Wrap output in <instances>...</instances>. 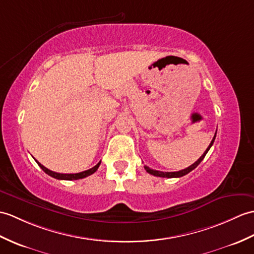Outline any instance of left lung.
<instances>
[{"instance_id": "left-lung-1", "label": "left lung", "mask_w": 254, "mask_h": 254, "mask_svg": "<svg viewBox=\"0 0 254 254\" xmlns=\"http://www.w3.org/2000/svg\"><path fill=\"white\" fill-rule=\"evenodd\" d=\"M215 136H216V133H215V135H214V137H213V139L211 140V143H210V145H209V147L207 148V150H205L204 152H203V155L200 157L198 160L194 162V163H192L191 166H190L188 168H186V169H184V170H181V171H178V172H161V171H157V170H152V169H150V168H148V167H144L145 168V170L147 171V172H148L149 174H151V175H155V176H160V178H168V179H172V178H181V176H184V175H186V174H188L190 172V171H192L193 169H196L198 166H199V163L201 162L202 160H203V158L205 157V155H207V152L209 151V149L211 148V146L213 145V143H214V139H215Z\"/></svg>"}]
</instances>
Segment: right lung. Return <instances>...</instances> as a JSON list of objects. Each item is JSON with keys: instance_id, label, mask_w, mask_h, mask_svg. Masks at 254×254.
Segmentation results:
<instances>
[{"instance_id": "1", "label": "right lung", "mask_w": 254, "mask_h": 254, "mask_svg": "<svg viewBox=\"0 0 254 254\" xmlns=\"http://www.w3.org/2000/svg\"><path fill=\"white\" fill-rule=\"evenodd\" d=\"M37 161V160H35ZM37 163L40 166V168L42 169L46 174H49L50 176L57 180H67V181H72V180H80V179H84L86 176L93 174L94 172H96L98 167L100 166V161L96 164L95 167H93L92 169H88L86 171H83V172H80V173H74V174H63V173H56V172H53V171L46 169L44 166H42L40 162L37 161Z\"/></svg>"}]
</instances>
